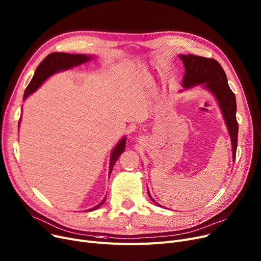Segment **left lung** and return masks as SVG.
<instances>
[{"mask_svg": "<svg viewBox=\"0 0 261 261\" xmlns=\"http://www.w3.org/2000/svg\"><path fill=\"white\" fill-rule=\"evenodd\" d=\"M185 66V75L182 86L189 89L197 85L204 87L214 93L221 107L224 119L227 125L232 146V158H236L238 144V121L236 118V97L230 90L225 72L217 60L195 55H180ZM149 197L151 198L148 193ZM151 200L156 203L152 198ZM158 204V203H156ZM159 205V204H158Z\"/></svg>", "mask_w": 261, "mask_h": 261, "instance_id": "8db88e82", "label": "left lung"}]
</instances>
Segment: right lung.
<instances>
[{"label": "right lung", "instance_id": "obj_1", "mask_svg": "<svg viewBox=\"0 0 261 261\" xmlns=\"http://www.w3.org/2000/svg\"><path fill=\"white\" fill-rule=\"evenodd\" d=\"M90 59H91L90 56H86V55H80V54L75 55V54H65V53H51L47 55V56L42 60V62L38 65L32 81L25 89L23 99H26L29 97V96L32 93H34L41 85H42V82L46 80L50 75L62 70H67V68H71L81 63H85ZM125 144H126V138H123L112 151L111 160H110V169H109L110 173L112 172L114 164L118 160L119 155L123 152V150H125ZM105 201L106 199H103L98 205H96L95 207H93L90 211L97 210L105 203Z\"/></svg>", "mask_w": 261, "mask_h": 261}]
</instances>
